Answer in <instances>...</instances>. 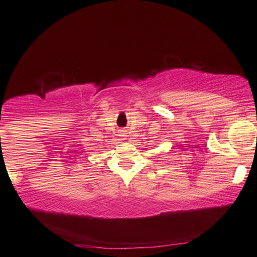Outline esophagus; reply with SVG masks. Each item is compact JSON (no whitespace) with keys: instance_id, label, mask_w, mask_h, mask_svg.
<instances>
[{"instance_id":"1","label":"esophagus","mask_w":257,"mask_h":257,"mask_svg":"<svg viewBox=\"0 0 257 257\" xmlns=\"http://www.w3.org/2000/svg\"><path fill=\"white\" fill-rule=\"evenodd\" d=\"M120 136H121V137H123V138H125V137H127V135H125V133H124L123 130H122V132H121V135H120Z\"/></svg>"}]
</instances>
